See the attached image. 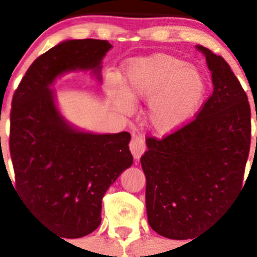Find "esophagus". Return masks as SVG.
<instances>
[{
    "label": "esophagus",
    "instance_id": "1",
    "mask_svg": "<svg viewBox=\"0 0 257 257\" xmlns=\"http://www.w3.org/2000/svg\"><path fill=\"white\" fill-rule=\"evenodd\" d=\"M129 149H131L134 159L138 160L146 150L145 138H143L141 134H133V136H132L131 143H129Z\"/></svg>",
    "mask_w": 257,
    "mask_h": 257
}]
</instances>
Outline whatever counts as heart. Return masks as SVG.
Returning a JSON list of instances; mask_svg holds the SVG:
<instances>
[{"label":"heart","instance_id":"obj_1","mask_svg":"<svg viewBox=\"0 0 257 257\" xmlns=\"http://www.w3.org/2000/svg\"><path fill=\"white\" fill-rule=\"evenodd\" d=\"M124 89L108 82L115 103L131 112L132 100L150 99L147 119L159 133H169L187 123L205 93V80L197 69L173 55L155 54L136 60L124 73Z\"/></svg>","mask_w":257,"mask_h":257}]
</instances>
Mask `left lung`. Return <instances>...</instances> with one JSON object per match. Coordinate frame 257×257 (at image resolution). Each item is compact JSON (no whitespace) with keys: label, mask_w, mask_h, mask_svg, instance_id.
I'll return each instance as SVG.
<instances>
[{"label":"left lung","mask_w":257,"mask_h":257,"mask_svg":"<svg viewBox=\"0 0 257 257\" xmlns=\"http://www.w3.org/2000/svg\"><path fill=\"white\" fill-rule=\"evenodd\" d=\"M197 48L214 91L191 121L163 138H146L141 157L149 224L172 239L193 238L234 198L251 145V107L241 83L223 57Z\"/></svg>","instance_id":"8db88e82"}]
</instances>
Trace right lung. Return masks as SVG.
Segmentation results:
<instances>
[{
	"instance_id": "1",
	"label": "right lung",
	"mask_w": 257,
	"mask_h": 257,
	"mask_svg": "<svg viewBox=\"0 0 257 257\" xmlns=\"http://www.w3.org/2000/svg\"><path fill=\"white\" fill-rule=\"evenodd\" d=\"M110 48L103 39L60 43L34 60L13 96L9 145L15 188L43 225L65 238L100 225L103 196L133 156L128 132L92 134L69 126L48 87L69 70L98 73Z\"/></svg>"
}]
</instances>
